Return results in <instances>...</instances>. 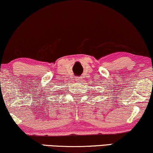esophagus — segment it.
<instances>
[{"label": "esophagus", "instance_id": "1", "mask_svg": "<svg viewBox=\"0 0 153 153\" xmlns=\"http://www.w3.org/2000/svg\"><path fill=\"white\" fill-rule=\"evenodd\" d=\"M81 81H82V80H81V77H78V78L76 79V82L79 83V82H81Z\"/></svg>", "mask_w": 153, "mask_h": 153}]
</instances>
